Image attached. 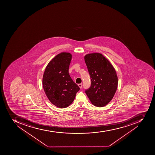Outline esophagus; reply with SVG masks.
<instances>
[{
	"label": "esophagus",
	"instance_id": "34e87169",
	"mask_svg": "<svg viewBox=\"0 0 155 155\" xmlns=\"http://www.w3.org/2000/svg\"><path fill=\"white\" fill-rule=\"evenodd\" d=\"M78 86H79V88H81V89L82 87V83H81V84H78Z\"/></svg>",
	"mask_w": 155,
	"mask_h": 155
}]
</instances>
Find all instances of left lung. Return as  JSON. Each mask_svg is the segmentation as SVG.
<instances>
[{
    "label": "left lung",
    "mask_w": 155,
    "mask_h": 155,
    "mask_svg": "<svg viewBox=\"0 0 155 155\" xmlns=\"http://www.w3.org/2000/svg\"><path fill=\"white\" fill-rule=\"evenodd\" d=\"M84 59L91 81L85 93L94 106H105L116 93L118 86L116 71L110 61L100 53L87 54Z\"/></svg>",
    "instance_id": "1"
}]
</instances>
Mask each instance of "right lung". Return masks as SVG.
<instances>
[{
  "instance_id": "add662e5",
  "label": "right lung",
  "mask_w": 155,
  "mask_h": 155,
  "mask_svg": "<svg viewBox=\"0 0 155 155\" xmlns=\"http://www.w3.org/2000/svg\"><path fill=\"white\" fill-rule=\"evenodd\" d=\"M72 59L69 53L62 52L49 62L44 72L43 86L51 103L60 108L69 106L80 90L69 74Z\"/></svg>"
}]
</instances>
